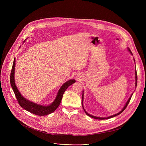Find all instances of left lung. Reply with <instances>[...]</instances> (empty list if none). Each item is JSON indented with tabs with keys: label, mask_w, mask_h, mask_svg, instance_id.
Returning <instances> with one entry per match:
<instances>
[{
	"label": "left lung",
	"mask_w": 146,
	"mask_h": 146,
	"mask_svg": "<svg viewBox=\"0 0 146 146\" xmlns=\"http://www.w3.org/2000/svg\"><path fill=\"white\" fill-rule=\"evenodd\" d=\"M128 48V50L129 51V52L131 54V55H133V54H132L131 51L130 50V49H129V48ZM133 60H134L135 63V59H134V58H133ZM135 67H136V65H135ZM137 72H136V68H135V87H136V86H137ZM133 94V92L131 94V96L129 97V98L128 99V101L126 102L125 105H124V106H123V108H122V109L119 113H117V114H114V115H111V116L108 117H96V116H94V115H91V114H88V113L86 111V110L84 109V106H83V100H84V91H82V108H83V109H84V110L85 113H86V114H87V115H88L89 117H91V118H95V119H106L111 118H113V117H115V116H117V115L120 114L123 111V110H124L125 109H126V108L127 107L129 103V101H130V100H131V98H132V96Z\"/></svg>",
	"instance_id": "left-lung-1"
}]
</instances>
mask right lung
<instances>
[{
	"label": "right lung",
	"instance_id": "1",
	"mask_svg": "<svg viewBox=\"0 0 146 146\" xmlns=\"http://www.w3.org/2000/svg\"><path fill=\"white\" fill-rule=\"evenodd\" d=\"M15 58L14 59L12 69L10 74V84L12 89L15 94V97L18 100L19 105L28 111L37 115H46L53 113L60 105L63 95L69 86L73 84L76 82L74 79H71L65 82L59 90L53 102L48 106L41 105L37 103L32 102L25 98L18 90L15 82Z\"/></svg>",
	"mask_w": 146,
	"mask_h": 146
}]
</instances>
